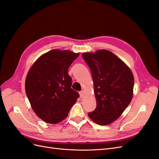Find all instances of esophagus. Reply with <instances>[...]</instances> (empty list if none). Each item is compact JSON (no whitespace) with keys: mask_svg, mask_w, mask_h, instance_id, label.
Returning <instances> with one entry per match:
<instances>
[{"mask_svg":"<svg viewBox=\"0 0 159 159\" xmlns=\"http://www.w3.org/2000/svg\"><path fill=\"white\" fill-rule=\"evenodd\" d=\"M80 98H82L84 95V91H81L80 92Z\"/></svg>","mask_w":159,"mask_h":159,"instance_id":"esophagus-1","label":"esophagus"}]
</instances>
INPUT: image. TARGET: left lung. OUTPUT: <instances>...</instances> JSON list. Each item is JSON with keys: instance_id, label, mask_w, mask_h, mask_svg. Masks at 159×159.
Returning <instances> with one entry per match:
<instances>
[{"instance_id": "left-lung-1", "label": "left lung", "mask_w": 159, "mask_h": 159, "mask_svg": "<svg viewBox=\"0 0 159 159\" xmlns=\"http://www.w3.org/2000/svg\"><path fill=\"white\" fill-rule=\"evenodd\" d=\"M90 68L97 107L89 117L100 125L121 116L133 98L134 77L131 70L113 53L99 50L82 54Z\"/></svg>"}]
</instances>
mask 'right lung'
Wrapping results in <instances>:
<instances>
[{
	"mask_svg": "<svg viewBox=\"0 0 159 159\" xmlns=\"http://www.w3.org/2000/svg\"><path fill=\"white\" fill-rule=\"evenodd\" d=\"M79 53L52 50L42 55L27 74L25 90L31 107L43 121L56 124L66 118L80 95L71 88L68 68Z\"/></svg>",
	"mask_w": 159,
	"mask_h": 159,
	"instance_id": "1",
	"label": "right lung"
}]
</instances>
